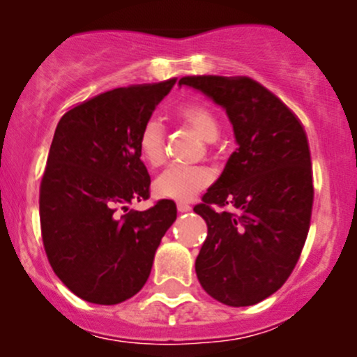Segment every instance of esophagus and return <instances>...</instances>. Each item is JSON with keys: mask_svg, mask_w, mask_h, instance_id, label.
<instances>
[{"mask_svg": "<svg viewBox=\"0 0 357 357\" xmlns=\"http://www.w3.org/2000/svg\"><path fill=\"white\" fill-rule=\"evenodd\" d=\"M176 205H178V211H179V212H188V211H192V205H190L188 202L179 200Z\"/></svg>", "mask_w": 357, "mask_h": 357, "instance_id": "34e87169", "label": "esophagus"}]
</instances>
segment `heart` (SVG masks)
<instances>
[{
    "instance_id": "obj_1",
    "label": "heart",
    "mask_w": 357,
    "mask_h": 357,
    "mask_svg": "<svg viewBox=\"0 0 357 357\" xmlns=\"http://www.w3.org/2000/svg\"><path fill=\"white\" fill-rule=\"evenodd\" d=\"M176 115L190 126L204 142H214L219 136V121L208 105L202 102H186L178 107ZM164 124L157 117H150L138 135V152L143 162L152 167L164 160ZM212 171L204 165H169L153 181V190L164 199H192L211 185Z\"/></svg>"
}]
</instances>
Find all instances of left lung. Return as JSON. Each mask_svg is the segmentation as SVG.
<instances>
[{"label": "left lung", "mask_w": 357, "mask_h": 357, "mask_svg": "<svg viewBox=\"0 0 357 357\" xmlns=\"http://www.w3.org/2000/svg\"><path fill=\"white\" fill-rule=\"evenodd\" d=\"M183 84L226 110L238 145L193 207L207 222L197 276L215 301L254 305L289 280L307 238L314 200L307 136L278 96L245 75H188Z\"/></svg>", "instance_id": "1"}]
</instances>
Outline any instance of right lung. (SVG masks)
Returning a JSON list of instances; mask_svg holds the SVG:
<instances>
[{"instance_id": "1", "label": "right lung", "mask_w": 357, "mask_h": 357, "mask_svg": "<svg viewBox=\"0 0 357 357\" xmlns=\"http://www.w3.org/2000/svg\"><path fill=\"white\" fill-rule=\"evenodd\" d=\"M174 84L169 79L102 93L66 112L55 129L39 188L43 245L63 285L93 304L138 294L176 221L172 200L128 211L150 197L139 129Z\"/></svg>"}]
</instances>
